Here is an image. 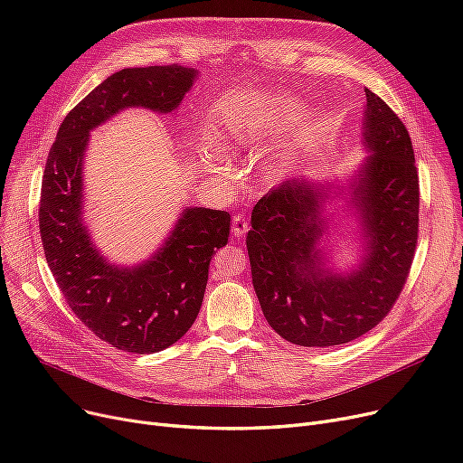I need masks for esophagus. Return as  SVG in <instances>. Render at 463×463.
Segmentation results:
<instances>
[{
  "instance_id": "34e87169",
  "label": "esophagus",
  "mask_w": 463,
  "mask_h": 463,
  "mask_svg": "<svg viewBox=\"0 0 463 463\" xmlns=\"http://www.w3.org/2000/svg\"><path fill=\"white\" fill-rule=\"evenodd\" d=\"M248 229H250V222L248 219L244 217V215H234V219H232V234L236 236V238H241L244 236L246 232H248Z\"/></svg>"
}]
</instances>
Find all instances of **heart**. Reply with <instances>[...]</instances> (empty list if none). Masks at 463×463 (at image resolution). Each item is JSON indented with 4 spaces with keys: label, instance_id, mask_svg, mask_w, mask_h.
<instances>
[{
    "label": "heart",
    "instance_id": "heart-1",
    "mask_svg": "<svg viewBox=\"0 0 463 463\" xmlns=\"http://www.w3.org/2000/svg\"><path fill=\"white\" fill-rule=\"evenodd\" d=\"M278 133V118L270 107H264L260 103L246 105L244 109H238L227 119V138L240 148L257 150L266 142H270ZM208 152L215 154V144H208ZM295 166V157L283 154L274 157L264 165V176L269 180H281L285 178Z\"/></svg>",
    "mask_w": 463,
    "mask_h": 463
}]
</instances>
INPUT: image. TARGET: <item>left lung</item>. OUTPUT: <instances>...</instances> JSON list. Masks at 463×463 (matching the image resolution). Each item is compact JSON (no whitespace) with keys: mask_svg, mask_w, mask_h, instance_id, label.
<instances>
[{"mask_svg":"<svg viewBox=\"0 0 463 463\" xmlns=\"http://www.w3.org/2000/svg\"><path fill=\"white\" fill-rule=\"evenodd\" d=\"M362 144L370 156L344 185L362 246L351 270L330 266L325 248L326 203L339 194L332 184L288 180L251 212L246 246L255 293L269 325L295 345L332 347L370 332L409 276L419 236L415 152L402 119L372 90Z\"/></svg>","mask_w":463,"mask_h":463,"instance_id":"8db88e82","label":"left lung"}]
</instances>
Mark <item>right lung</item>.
<instances>
[{
	"label": "right lung",
	"mask_w": 463,
	"mask_h": 463,
	"mask_svg": "<svg viewBox=\"0 0 463 463\" xmlns=\"http://www.w3.org/2000/svg\"><path fill=\"white\" fill-rule=\"evenodd\" d=\"M197 77V69L178 63L114 72L65 116L46 159L39 206L46 262L77 317L119 351L157 353L191 328L212 255L229 240L231 215L189 206L150 259L135 266L110 262L84 219L90 131L126 109L173 114Z\"/></svg>",
	"instance_id": "1"
}]
</instances>
